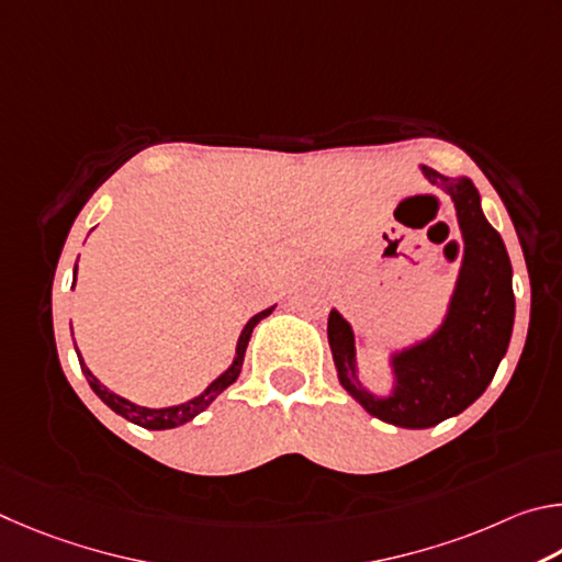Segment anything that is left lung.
Segmentation results:
<instances>
[{
	"label": "left lung",
	"instance_id": "8db88e82",
	"mask_svg": "<svg viewBox=\"0 0 562 562\" xmlns=\"http://www.w3.org/2000/svg\"><path fill=\"white\" fill-rule=\"evenodd\" d=\"M422 172L454 200L467 241V259L445 326L429 340L392 356L397 385L390 397L380 400L356 375L350 326L338 311L328 316V342L340 385L372 417L405 429L435 427L484 395L506 356L516 316L506 246L481 212L476 187L469 180H449L429 167H422Z\"/></svg>",
	"mask_w": 562,
	"mask_h": 562
}]
</instances>
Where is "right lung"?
I'll return each instance as SVG.
<instances>
[{
	"instance_id": "obj_1",
	"label": "right lung",
	"mask_w": 562,
	"mask_h": 562,
	"mask_svg": "<svg viewBox=\"0 0 562 562\" xmlns=\"http://www.w3.org/2000/svg\"><path fill=\"white\" fill-rule=\"evenodd\" d=\"M74 281H76V273H74ZM273 308H266V311H261V313H256V316L246 323L244 326V330H241V336H239V342H236V358H234V362H232V368L224 372V375H220L216 378L210 387H206L200 397H194V400H190V402H184V405H177V407H165V409H147V407H137V405H133V402H127V400H123V397H117V395H113L111 390H108L105 385H101V382H98L93 375H91V370L86 368V362H83V358H81V352H78V348H76V356H78V362H81V370H83V375H86V380H88V385H91V390L95 392L98 397H101L108 407H111L115 415H121V417H125L127 422H133V425H140V427H145V429H172V427H180V425H184V422H190V419H194L196 415H200V412H204L206 407L212 405V402L216 400V395H220V392H224L226 387L232 385V382L239 378V372H241V362H244V352H246V346H249V338H251V333H254V328H256V323H259L261 318H266L269 316ZM76 346V342H74Z\"/></svg>"
}]
</instances>
